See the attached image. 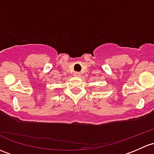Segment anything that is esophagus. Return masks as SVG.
Here are the masks:
<instances>
[{
  "mask_svg": "<svg viewBox=\"0 0 154 154\" xmlns=\"http://www.w3.org/2000/svg\"><path fill=\"white\" fill-rule=\"evenodd\" d=\"M74 76H76V77H80V72H74Z\"/></svg>",
  "mask_w": 154,
  "mask_h": 154,
  "instance_id": "34e87169",
  "label": "esophagus"
}]
</instances>
